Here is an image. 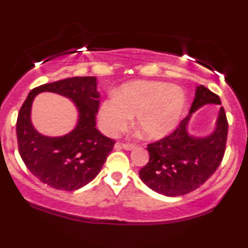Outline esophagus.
Wrapping results in <instances>:
<instances>
[{"label": "esophagus", "instance_id": "obj_1", "mask_svg": "<svg viewBox=\"0 0 248 248\" xmlns=\"http://www.w3.org/2000/svg\"><path fill=\"white\" fill-rule=\"evenodd\" d=\"M115 148H116V149L123 148V149H125V150H132V149L135 148V144H132V143H120V142H117V143L115 144Z\"/></svg>", "mask_w": 248, "mask_h": 248}]
</instances>
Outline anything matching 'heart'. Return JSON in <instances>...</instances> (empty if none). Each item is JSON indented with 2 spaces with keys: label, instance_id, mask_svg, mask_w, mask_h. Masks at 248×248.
<instances>
[{
  "label": "heart",
  "instance_id": "heart-1",
  "mask_svg": "<svg viewBox=\"0 0 248 248\" xmlns=\"http://www.w3.org/2000/svg\"><path fill=\"white\" fill-rule=\"evenodd\" d=\"M185 94L178 87L161 82L127 83L116 97L104 100L99 124L105 134L114 137L135 117V126L145 139H159L174 130L185 108Z\"/></svg>",
  "mask_w": 248,
  "mask_h": 248
}]
</instances>
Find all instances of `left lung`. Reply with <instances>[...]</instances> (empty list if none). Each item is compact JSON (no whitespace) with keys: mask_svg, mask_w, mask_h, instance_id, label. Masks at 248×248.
I'll return each mask as SVG.
<instances>
[{"mask_svg":"<svg viewBox=\"0 0 248 248\" xmlns=\"http://www.w3.org/2000/svg\"><path fill=\"white\" fill-rule=\"evenodd\" d=\"M209 104L221 105V101L208 88L196 87L191 109L179 126L168 137L148 144L150 159L139 175L152 191L166 196L187 194L204 184L219 167L228 135L223 107H220L216 128L211 134L198 138L187 131L192 114Z\"/></svg>","mask_w":248,"mask_h":248,"instance_id":"left-lung-1","label":"left lung"}]
</instances>
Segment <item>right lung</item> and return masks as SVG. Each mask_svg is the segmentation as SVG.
Returning <instances> with one entry per match:
<instances>
[{"instance_id":"right-lung-1","label":"right lung","mask_w":248,"mask_h":248,"mask_svg":"<svg viewBox=\"0 0 248 248\" xmlns=\"http://www.w3.org/2000/svg\"><path fill=\"white\" fill-rule=\"evenodd\" d=\"M44 91L69 97L79 118L76 127L63 137L40 135L31 123L32 101ZM100 94L94 77H74L46 83L30 91L16 120L19 154L33 176L50 187L74 191L99 174L115 141L96 128Z\"/></svg>"}]
</instances>
